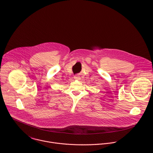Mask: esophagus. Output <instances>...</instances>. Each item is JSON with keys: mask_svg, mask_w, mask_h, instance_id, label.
<instances>
[{"mask_svg": "<svg viewBox=\"0 0 153 153\" xmlns=\"http://www.w3.org/2000/svg\"><path fill=\"white\" fill-rule=\"evenodd\" d=\"M74 79H75V80H79V79H80V77H79V76H77V75L74 76Z\"/></svg>", "mask_w": 153, "mask_h": 153, "instance_id": "esophagus-1", "label": "esophagus"}]
</instances>
